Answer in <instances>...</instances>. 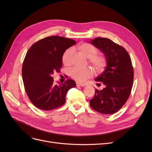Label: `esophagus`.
<instances>
[{"label":"esophagus","instance_id":"obj_1","mask_svg":"<svg viewBox=\"0 0 152 152\" xmlns=\"http://www.w3.org/2000/svg\"><path fill=\"white\" fill-rule=\"evenodd\" d=\"M76 85L77 86H85V84H81V83H79V82H77L76 83Z\"/></svg>","mask_w":152,"mask_h":152}]
</instances>
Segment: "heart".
Returning <instances> with one entry per match:
<instances>
[{
    "label": "heart",
    "instance_id": "heart-1",
    "mask_svg": "<svg viewBox=\"0 0 152 152\" xmlns=\"http://www.w3.org/2000/svg\"><path fill=\"white\" fill-rule=\"evenodd\" d=\"M79 52L87 58H89V63L97 73L102 72L107 63V59L104 54H97L98 49L94 45L89 43H81L77 45ZM73 53L72 49H68L62 56V62L64 65L68 66L71 64L72 57ZM70 75L73 79L83 82L92 77L94 75L93 70L91 68H72L70 70Z\"/></svg>",
    "mask_w": 152,
    "mask_h": 152
}]
</instances>
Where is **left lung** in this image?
Instances as JSON below:
<instances>
[{
    "label": "left lung",
    "instance_id": "8db88e82",
    "mask_svg": "<svg viewBox=\"0 0 152 152\" xmlns=\"http://www.w3.org/2000/svg\"><path fill=\"white\" fill-rule=\"evenodd\" d=\"M90 43L102 50L107 59L104 71L95 79L105 87L95 90L90 106L102 114L115 113L126 103L131 92L134 71L131 57L123 47L109 39L95 38Z\"/></svg>",
    "mask_w": 152,
    "mask_h": 152
}]
</instances>
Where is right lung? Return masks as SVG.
I'll return each mask as SVG.
<instances>
[{"instance_id": "obj_1", "label": "right lung", "mask_w": 152, "mask_h": 152, "mask_svg": "<svg viewBox=\"0 0 152 152\" xmlns=\"http://www.w3.org/2000/svg\"><path fill=\"white\" fill-rule=\"evenodd\" d=\"M75 43L72 39L51 36L37 41L28 49L22 77L27 96L37 108L48 111L61 107L67 92L76 86L72 79L57 85L52 77L54 72H60L64 52Z\"/></svg>"}]
</instances>
